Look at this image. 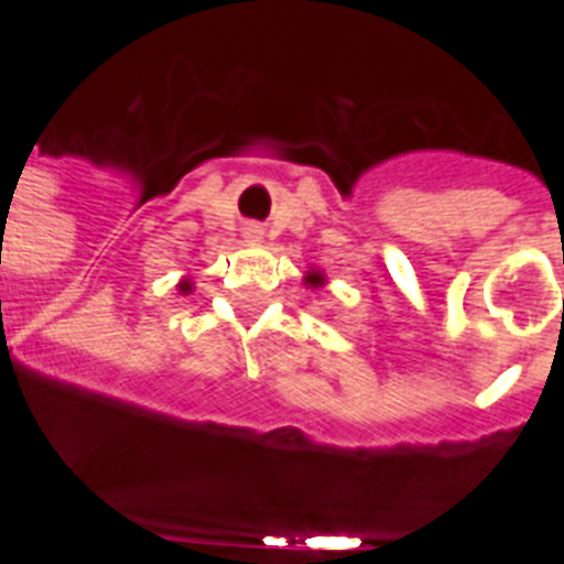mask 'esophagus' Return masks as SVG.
<instances>
[{
	"mask_svg": "<svg viewBox=\"0 0 564 564\" xmlns=\"http://www.w3.org/2000/svg\"><path fill=\"white\" fill-rule=\"evenodd\" d=\"M248 239H262V231H259L257 226H251L248 228Z\"/></svg>",
	"mask_w": 564,
	"mask_h": 564,
	"instance_id": "obj_1",
	"label": "esophagus"
}]
</instances>
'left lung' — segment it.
Returning <instances> with one entry per match:
<instances>
[{
	"mask_svg": "<svg viewBox=\"0 0 564 564\" xmlns=\"http://www.w3.org/2000/svg\"><path fill=\"white\" fill-rule=\"evenodd\" d=\"M307 282H313V285H316V282H322V276H318V273H311V276H307Z\"/></svg>",
	"mask_w": 564,
	"mask_h": 564,
	"instance_id": "left-lung-1",
	"label": "left lung"
}]
</instances>
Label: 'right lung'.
Returning <instances> with one entry per match:
<instances>
[{
  "instance_id": "1",
  "label": "right lung",
  "mask_w": 564,
  "mask_h": 564,
  "mask_svg": "<svg viewBox=\"0 0 564 564\" xmlns=\"http://www.w3.org/2000/svg\"><path fill=\"white\" fill-rule=\"evenodd\" d=\"M183 288H188V285H183Z\"/></svg>"
}]
</instances>
